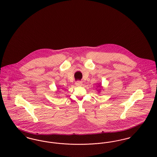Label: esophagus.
<instances>
[{
    "label": "esophagus",
    "instance_id": "esophagus-1",
    "mask_svg": "<svg viewBox=\"0 0 157 157\" xmlns=\"http://www.w3.org/2000/svg\"><path fill=\"white\" fill-rule=\"evenodd\" d=\"M75 85H77V86H82V82H81V81H77L76 82H75Z\"/></svg>",
    "mask_w": 157,
    "mask_h": 157
}]
</instances>
